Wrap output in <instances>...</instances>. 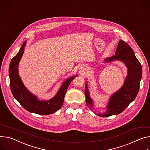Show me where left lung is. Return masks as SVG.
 I'll return each instance as SVG.
<instances>
[{"label":"left lung","mask_w":150,"mask_h":150,"mask_svg":"<svg viewBox=\"0 0 150 150\" xmlns=\"http://www.w3.org/2000/svg\"><path fill=\"white\" fill-rule=\"evenodd\" d=\"M114 60H120L126 64L127 67V75L121 88L111 95L107 105L106 111L103 114H98L100 117H106L121 113L134 100L139 90L142 74V66L131 47L123 40H120L115 55L106 59L105 62L109 63ZM85 94L86 104L91 109L90 107L93 106V101L90 96L87 82Z\"/></svg>","instance_id":"left-lung-1"}]
</instances>
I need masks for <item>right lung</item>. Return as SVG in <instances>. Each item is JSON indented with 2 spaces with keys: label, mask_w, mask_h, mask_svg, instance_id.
Here are the masks:
<instances>
[{
  "label": "right lung",
  "mask_w": 150,
  "mask_h": 150,
  "mask_svg": "<svg viewBox=\"0 0 150 150\" xmlns=\"http://www.w3.org/2000/svg\"><path fill=\"white\" fill-rule=\"evenodd\" d=\"M26 41L24 42L17 55L11 61L9 68V85L13 96L28 111L39 115L53 114L61 108L67 89L71 81L77 76L67 79L62 84L56 96L48 100H40L23 84L18 74V64L24 51Z\"/></svg>",
  "instance_id": "right-lung-1"
}]
</instances>
